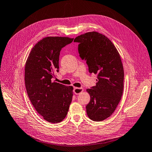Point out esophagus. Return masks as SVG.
I'll return each instance as SVG.
<instances>
[{
  "label": "esophagus",
  "mask_w": 152,
  "mask_h": 152,
  "mask_svg": "<svg viewBox=\"0 0 152 152\" xmlns=\"http://www.w3.org/2000/svg\"><path fill=\"white\" fill-rule=\"evenodd\" d=\"M83 91V88H75L73 89V92L75 94H79L80 92H82Z\"/></svg>",
  "instance_id": "obj_1"
}]
</instances>
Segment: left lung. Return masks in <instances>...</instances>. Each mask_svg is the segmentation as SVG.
Returning a JSON list of instances; mask_svg holds the SVG:
<instances>
[{"mask_svg": "<svg viewBox=\"0 0 152 152\" xmlns=\"http://www.w3.org/2000/svg\"><path fill=\"white\" fill-rule=\"evenodd\" d=\"M80 58L86 61L90 73L96 74V85L87 89L90 101L86 107L90 119L100 122L112 115L124 89V72L120 56L105 36L97 32L77 36Z\"/></svg>", "mask_w": 152, "mask_h": 152, "instance_id": "8db88e82", "label": "left lung"}]
</instances>
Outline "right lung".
<instances>
[{
  "mask_svg": "<svg viewBox=\"0 0 152 152\" xmlns=\"http://www.w3.org/2000/svg\"><path fill=\"white\" fill-rule=\"evenodd\" d=\"M66 37H46L34 46L25 64L28 96L37 112L49 122L65 118L72 101L73 87L53 82L59 71L62 48L73 42Z\"/></svg>",
  "mask_w": 152,
  "mask_h": 152,
  "instance_id": "1",
  "label": "right lung"
}]
</instances>
